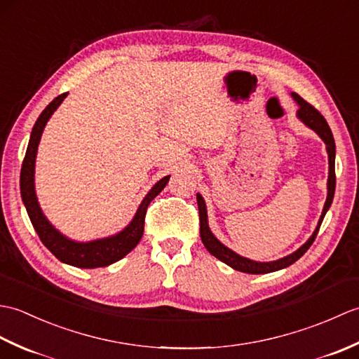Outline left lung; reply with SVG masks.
Segmentation results:
<instances>
[{
  "label": "left lung",
  "instance_id": "1",
  "mask_svg": "<svg viewBox=\"0 0 359 359\" xmlns=\"http://www.w3.org/2000/svg\"><path fill=\"white\" fill-rule=\"evenodd\" d=\"M294 102L299 104V109H297V117L301 118L302 123H306L310 129H313V131L321 137L325 143V148H327V154H329V180H327V201L324 205V210H323V215L319 217V222L316 230L313 231V234L310 236V239L304 243L301 248H297L294 253L288 255L282 259H278V261H273V262H256V261H251V259L247 257H242L238 253H234L233 250H230L228 247H225L224 243H220L216 238L215 234L211 233L210 226H208V216H207V207H205V201L201 194H197V207H199V220H201V238L205 248H207L210 253L217 257L219 261L225 262L226 265H230L231 269L242 271V273H250V274H264V273H271V271H278L285 269V266L292 265L293 262H296L297 259H299L306 251L311 247V243L315 242L318 231H319V226H321L323 220L325 212L329 211L330 205L333 202V196H334V187H337V175H334V139H333V134H332V129L327 123L325 118L321 116V112H319L316 108H313L310 103H307L304 100L302 97H299L297 94H292Z\"/></svg>",
  "mask_w": 359,
  "mask_h": 359
}]
</instances>
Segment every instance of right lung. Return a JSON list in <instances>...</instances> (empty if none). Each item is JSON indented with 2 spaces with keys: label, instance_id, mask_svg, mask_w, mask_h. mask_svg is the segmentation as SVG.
<instances>
[{
  "label": "right lung",
  "instance_id": "obj_1",
  "mask_svg": "<svg viewBox=\"0 0 359 359\" xmlns=\"http://www.w3.org/2000/svg\"><path fill=\"white\" fill-rule=\"evenodd\" d=\"M67 93L58 95L46 106V109L40 114V117L35 121L30 133V140L27 144V151L25 160H22L21 166V175H20V188H21V199L25 202V207L27 210V215L30 222H32L38 238L41 239L44 247L48 248L50 253L55 256L58 261L65 264H69L79 269H97V266H108L114 262L120 261L125 257L129 251L134 250L137 243L140 242L143 230H144V216H147V210L151 201L162 191L166 187L170 175L160 179L157 184L151 188V191L144 196L139 210H137L134 219L131 220L123 231L117 233L116 236H109L104 239H97L90 242H75L67 239L58 230L52 226L43 211L40 208V203L36 201L35 194V184H34V174H35V157L38 143H40L43 129L48 123V120L53 114L62 102L65 100Z\"/></svg>",
  "mask_w": 359,
  "mask_h": 359
}]
</instances>
